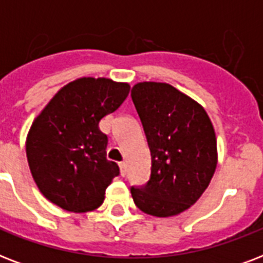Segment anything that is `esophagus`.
<instances>
[{"mask_svg": "<svg viewBox=\"0 0 263 263\" xmlns=\"http://www.w3.org/2000/svg\"><path fill=\"white\" fill-rule=\"evenodd\" d=\"M119 168H120V173H121V176L127 175V164H125V162H120Z\"/></svg>", "mask_w": 263, "mask_h": 263, "instance_id": "1", "label": "esophagus"}]
</instances>
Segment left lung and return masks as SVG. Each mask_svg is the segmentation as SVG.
Here are the masks:
<instances>
[{"mask_svg":"<svg viewBox=\"0 0 263 263\" xmlns=\"http://www.w3.org/2000/svg\"><path fill=\"white\" fill-rule=\"evenodd\" d=\"M152 153V175L131 188L146 214L172 217L199 199L216 172L217 139L202 105L168 83L140 82L131 90Z\"/></svg>","mask_w":263,"mask_h":263,"instance_id":"left-lung-1","label":"left lung"}]
</instances>
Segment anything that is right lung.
Here are the masks:
<instances>
[{
    "mask_svg": "<svg viewBox=\"0 0 263 263\" xmlns=\"http://www.w3.org/2000/svg\"><path fill=\"white\" fill-rule=\"evenodd\" d=\"M129 84L80 78L64 86L32 121L26 140L28 166L39 191L73 213L91 212L105 199L119 165L106 158L99 121L117 110Z\"/></svg>",
    "mask_w": 263,
    "mask_h": 263,
    "instance_id": "add662e5",
    "label": "right lung"
}]
</instances>
